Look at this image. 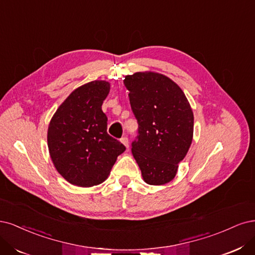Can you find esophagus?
<instances>
[{
	"label": "esophagus",
	"mask_w": 255,
	"mask_h": 255,
	"mask_svg": "<svg viewBox=\"0 0 255 255\" xmlns=\"http://www.w3.org/2000/svg\"><path fill=\"white\" fill-rule=\"evenodd\" d=\"M121 142H122L123 144H124V145L127 147V148H128V147H129V139H128L127 136H123V137L121 138Z\"/></svg>",
	"instance_id": "34e87169"
}]
</instances>
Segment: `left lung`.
Returning a JSON list of instances; mask_svg holds the SVG:
<instances>
[{
  "label": "left lung",
  "instance_id": "left-lung-1",
  "mask_svg": "<svg viewBox=\"0 0 255 255\" xmlns=\"http://www.w3.org/2000/svg\"><path fill=\"white\" fill-rule=\"evenodd\" d=\"M137 120V135L131 151L150 185L175 178L193 139L194 116L184 93L162 74L134 73L124 79Z\"/></svg>",
  "mask_w": 255,
  "mask_h": 255
}]
</instances>
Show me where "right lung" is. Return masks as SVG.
Returning <instances> with one entry per match:
<instances>
[{
    "mask_svg": "<svg viewBox=\"0 0 255 255\" xmlns=\"http://www.w3.org/2000/svg\"><path fill=\"white\" fill-rule=\"evenodd\" d=\"M110 84L95 80L73 91L50 123L47 145L56 169L70 183L89 187L109 176L126 147L107 132L103 102Z\"/></svg>",
    "mask_w": 255,
    "mask_h": 255,
    "instance_id": "obj_1",
    "label": "right lung"
}]
</instances>
